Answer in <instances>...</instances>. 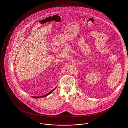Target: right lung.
I'll use <instances>...</instances> for the list:
<instances>
[{"instance_id": "obj_1", "label": "right lung", "mask_w": 128, "mask_h": 128, "mask_svg": "<svg viewBox=\"0 0 128 128\" xmlns=\"http://www.w3.org/2000/svg\"><path fill=\"white\" fill-rule=\"evenodd\" d=\"M56 88H57V87H56L55 88H54L53 90H52L51 91H50V92H49L48 93H47V94H46L45 95H44V96H32V98H45V97H46V96H49L50 94H51Z\"/></svg>"}]
</instances>
